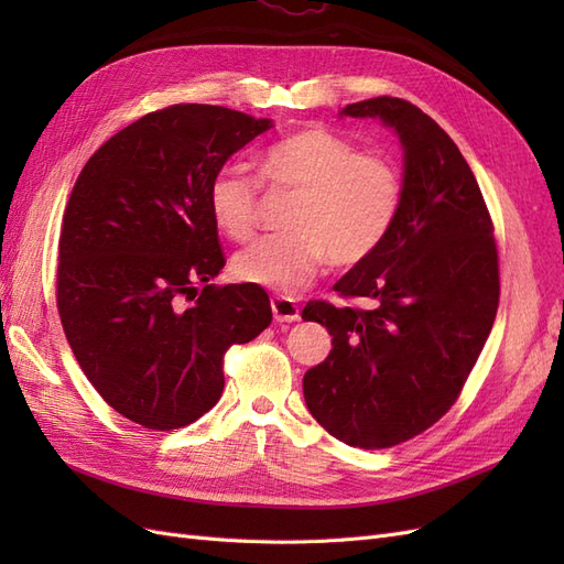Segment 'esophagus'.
<instances>
[{
  "mask_svg": "<svg viewBox=\"0 0 564 564\" xmlns=\"http://www.w3.org/2000/svg\"><path fill=\"white\" fill-rule=\"evenodd\" d=\"M270 308H272V317H275V322H299L301 319L299 305L286 296H272Z\"/></svg>",
  "mask_w": 564,
  "mask_h": 564,
  "instance_id": "1",
  "label": "esophagus"
}]
</instances>
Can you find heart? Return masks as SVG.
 I'll return each mask as SVG.
<instances>
[{"label": "heart", "instance_id": "b5f03b06", "mask_svg": "<svg viewBox=\"0 0 564 564\" xmlns=\"http://www.w3.org/2000/svg\"><path fill=\"white\" fill-rule=\"evenodd\" d=\"M259 174L270 187L296 191L284 214L289 230L265 235L232 259L237 280L296 294L322 263H360L377 251L402 207V178L390 160L329 129H301L263 150ZM207 204L216 228L247 240L259 216V185L242 169L214 174Z\"/></svg>", "mask_w": 564, "mask_h": 564}]
</instances>
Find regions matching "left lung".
<instances>
[{
    "label": "left lung",
    "instance_id": "left-lung-1",
    "mask_svg": "<svg viewBox=\"0 0 564 564\" xmlns=\"http://www.w3.org/2000/svg\"><path fill=\"white\" fill-rule=\"evenodd\" d=\"M338 117H371L398 133L402 207L386 242L334 284L377 305L303 308L332 336L327 360L305 371L303 398L336 440L383 449L431 429L456 402L497 317L499 256L480 185L433 117L390 96Z\"/></svg>",
    "mask_w": 564,
    "mask_h": 564
}]
</instances>
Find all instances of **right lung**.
Segmentation results:
<instances>
[{"label": "right lung", "instance_id": "1", "mask_svg": "<svg viewBox=\"0 0 564 564\" xmlns=\"http://www.w3.org/2000/svg\"><path fill=\"white\" fill-rule=\"evenodd\" d=\"M268 129L230 108L172 106L115 133L77 176L58 242L63 332L100 398L145 429L207 414L226 350L272 319L259 284H209L226 259L207 204L214 174Z\"/></svg>", "mask_w": 564, "mask_h": 564}]
</instances>
